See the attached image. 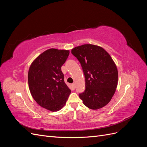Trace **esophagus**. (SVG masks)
Segmentation results:
<instances>
[{
	"instance_id": "esophagus-1",
	"label": "esophagus",
	"mask_w": 147,
	"mask_h": 147,
	"mask_svg": "<svg viewBox=\"0 0 147 147\" xmlns=\"http://www.w3.org/2000/svg\"><path fill=\"white\" fill-rule=\"evenodd\" d=\"M72 86H73L74 88H75V83H72Z\"/></svg>"
}]
</instances>
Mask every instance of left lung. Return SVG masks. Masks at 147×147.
Instances as JSON below:
<instances>
[{"mask_svg": "<svg viewBox=\"0 0 147 147\" xmlns=\"http://www.w3.org/2000/svg\"><path fill=\"white\" fill-rule=\"evenodd\" d=\"M71 53L81 64L85 78V90L80 93V98L90 109L103 107L118 84V70L112 57L102 47L91 44L75 47Z\"/></svg>", "mask_w": 147, "mask_h": 147, "instance_id": "1", "label": "left lung"}]
</instances>
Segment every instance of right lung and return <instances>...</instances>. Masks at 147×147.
I'll use <instances>...</instances> for the list:
<instances>
[{
	"mask_svg": "<svg viewBox=\"0 0 147 147\" xmlns=\"http://www.w3.org/2000/svg\"><path fill=\"white\" fill-rule=\"evenodd\" d=\"M69 55V50L49 49L40 55L29 67L31 95L39 105L52 112L63 107L71 92L61 70Z\"/></svg>",
	"mask_w": 147,
	"mask_h": 147,
	"instance_id": "1",
	"label": "right lung"
}]
</instances>
